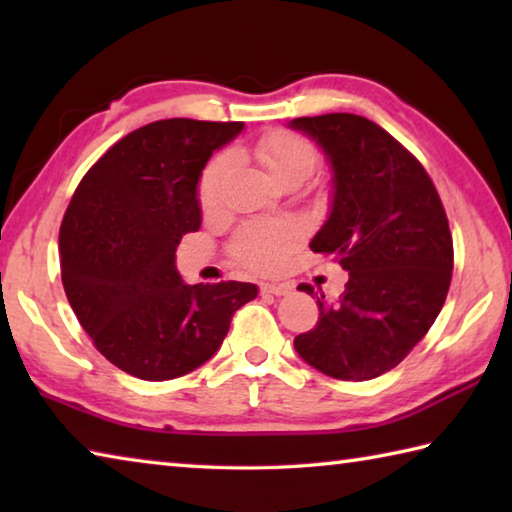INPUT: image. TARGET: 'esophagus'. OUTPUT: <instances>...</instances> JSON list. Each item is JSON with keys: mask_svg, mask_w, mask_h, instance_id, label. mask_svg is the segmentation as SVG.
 Instances as JSON below:
<instances>
[{"mask_svg": "<svg viewBox=\"0 0 512 512\" xmlns=\"http://www.w3.org/2000/svg\"><path fill=\"white\" fill-rule=\"evenodd\" d=\"M262 293H266V296H287V293H291V284H262Z\"/></svg>", "mask_w": 512, "mask_h": 512, "instance_id": "1", "label": "esophagus"}]
</instances>
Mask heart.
<instances>
[{"label": "heart", "mask_w": 512, "mask_h": 512, "mask_svg": "<svg viewBox=\"0 0 512 512\" xmlns=\"http://www.w3.org/2000/svg\"><path fill=\"white\" fill-rule=\"evenodd\" d=\"M257 158L277 183H305L318 164V149L307 137L289 131L266 133L255 146ZM232 167V155L219 153L207 162L198 180V205L214 212ZM298 230L291 223H250L232 241V255L253 271H275L296 244Z\"/></svg>", "instance_id": "heart-1"}]
</instances>
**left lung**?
Segmentation results:
<instances>
[{
  "mask_svg": "<svg viewBox=\"0 0 512 512\" xmlns=\"http://www.w3.org/2000/svg\"><path fill=\"white\" fill-rule=\"evenodd\" d=\"M289 126L332 167L329 216L309 248L350 275L336 302L320 293L316 327L293 345L329 377L375 379L418 345L445 305L454 268L445 207L422 164L375 121L329 112Z\"/></svg>",
  "mask_w": 512,
  "mask_h": 512,
  "instance_id": "obj_1",
  "label": "left lung"
}]
</instances>
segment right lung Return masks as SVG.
<instances>
[{"mask_svg": "<svg viewBox=\"0 0 512 512\" xmlns=\"http://www.w3.org/2000/svg\"><path fill=\"white\" fill-rule=\"evenodd\" d=\"M244 121L160 119L121 137L85 173L60 225V275L76 318L103 357L137 379L203 366L250 282L185 284L176 248L201 228L198 180Z\"/></svg>", "mask_w": 512, "mask_h": 512, "instance_id": "right-lung-1", "label": "right lung"}]
</instances>
